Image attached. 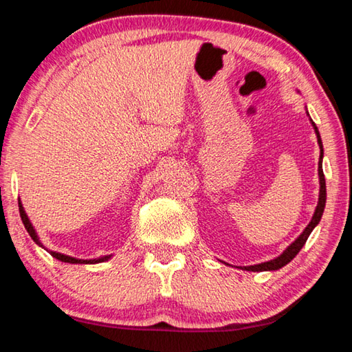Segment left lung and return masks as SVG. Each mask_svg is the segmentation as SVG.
Masks as SVG:
<instances>
[{
	"mask_svg": "<svg viewBox=\"0 0 352 352\" xmlns=\"http://www.w3.org/2000/svg\"><path fill=\"white\" fill-rule=\"evenodd\" d=\"M312 122V120H311ZM312 126L316 129V134H317V142H318V146H320V159H318V177H320V193H318V204L316 207V212H314V217L311 219V223L307 224L306 229L303 230V233L295 239V241L287 245V249L283 252L280 256H276L275 260H270L266 263H261V264H254V266H244L241 269L244 270H249V272H264V270H278L283 266H286L287 263H291L295 256H297L298 252L301 250V248L306 244L307 238H309L311 232L316 229V226L320 223V219H322V214L324 210V204H326V181H324V175H323V144H322V138H320V133H318V128L316 126V123L312 122Z\"/></svg>",
	"mask_w": 352,
	"mask_h": 352,
	"instance_id": "8db88e82",
	"label": "left lung"
}]
</instances>
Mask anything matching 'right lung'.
<instances>
[{
	"label": "right lung",
	"mask_w": 352,
	"mask_h": 352,
	"mask_svg": "<svg viewBox=\"0 0 352 352\" xmlns=\"http://www.w3.org/2000/svg\"><path fill=\"white\" fill-rule=\"evenodd\" d=\"M18 207H20V217H21L23 224H24V227H26V230H28V233L30 235V238L34 239L35 244H38L40 248H43V244H41V241H40V238H38V235H36V232H35V229H34L32 223H30V221H29L26 212H24V208H23V206H21V202H18ZM47 252H49V254H51L54 258H57L58 261L71 263V264H96V263H103V261H107V260H109V258H111V255H107V256L94 258V260H78V258H74V256H69V255L58 254V252H54V250H47Z\"/></svg>",
	"instance_id": "obj_1"
}]
</instances>
